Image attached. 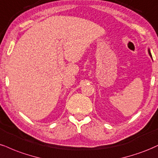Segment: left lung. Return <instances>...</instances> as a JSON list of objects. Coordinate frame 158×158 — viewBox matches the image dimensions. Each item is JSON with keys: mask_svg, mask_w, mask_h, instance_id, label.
I'll use <instances>...</instances> for the list:
<instances>
[{"mask_svg": "<svg viewBox=\"0 0 158 158\" xmlns=\"http://www.w3.org/2000/svg\"><path fill=\"white\" fill-rule=\"evenodd\" d=\"M148 52H149L150 57H151L152 58V54H151V52H150V49H148Z\"/></svg>", "mask_w": 158, "mask_h": 158, "instance_id": "8db88e82", "label": "left lung"}]
</instances>
